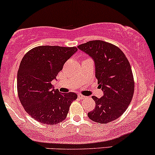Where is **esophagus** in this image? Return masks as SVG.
<instances>
[{"label":"esophagus","mask_w":155,"mask_h":155,"mask_svg":"<svg viewBox=\"0 0 155 155\" xmlns=\"http://www.w3.org/2000/svg\"><path fill=\"white\" fill-rule=\"evenodd\" d=\"M78 97H79L80 99H81V100H83V99H86V96H83V95L81 94H78Z\"/></svg>","instance_id":"obj_1"}]
</instances>
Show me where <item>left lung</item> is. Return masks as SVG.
I'll return each mask as SVG.
<instances>
[{"mask_svg":"<svg viewBox=\"0 0 155 155\" xmlns=\"http://www.w3.org/2000/svg\"><path fill=\"white\" fill-rule=\"evenodd\" d=\"M78 48L94 61L95 76L104 92L101 98L92 96L96 106L88 118L100 124L116 120L133 100L135 82L129 61L117 46L102 40L89 41Z\"/></svg>","mask_w":155,"mask_h":155,"instance_id":"obj_1","label":"left lung"}]
</instances>
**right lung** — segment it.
Returning <instances> with one entry per match:
<instances>
[{"instance_id":"obj_1","label":"right lung","mask_w":155,"mask_h":155,"mask_svg":"<svg viewBox=\"0 0 155 155\" xmlns=\"http://www.w3.org/2000/svg\"><path fill=\"white\" fill-rule=\"evenodd\" d=\"M76 47L39 46L22 58L17 72V94L27 114L45 124H56L67 118L74 92L60 93L51 82L64 64L76 53Z\"/></svg>"}]
</instances>
